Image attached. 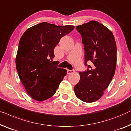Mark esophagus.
<instances>
[{"label": "esophagus", "instance_id": "obj_1", "mask_svg": "<svg viewBox=\"0 0 131 131\" xmlns=\"http://www.w3.org/2000/svg\"><path fill=\"white\" fill-rule=\"evenodd\" d=\"M67 74H71L73 73L74 72V70H67Z\"/></svg>", "mask_w": 131, "mask_h": 131}]
</instances>
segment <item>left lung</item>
<instances>
[{
  "label": "left lung",
  "instance_id": "8db88e82",
  "mask_svg": "<svg viewBox=\"0 0 131 131\" xmlns=\"http://www.w3.org/2000/svg\"><path fill=\"white\" fill-rule=\"evenodd\" d=\"M76 29L82 37L84 64L89 69L79 72L80 79L74 89L79 99L92 103L103 96L115 74L116 44L112 31L96 20L77 26ZM87 62H92V66Z\"/></svg>",
  "mask_w": 131,
  "mask_h": 131
}]
</instances>
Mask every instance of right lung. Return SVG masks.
<instances>
[{
  "mask_svg": "<svg viewBox=\"0 0 131 131\" xmlns=\"http://www.w3.org/2000/svg\"><path fill=\"white\" fill-rule=\"evenodd\" d=\"M73 25L57 26L42 22L28 28L20 38L16 57L19 77L28 94L42 102L54 95L67 70L52 61L54 50Z\"/></svg>",
  "mask_w": 131,
  "mask_h": 131,
  "instance_id": "add662e5",
  "label": "right lung"
}]
</instances>
